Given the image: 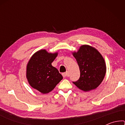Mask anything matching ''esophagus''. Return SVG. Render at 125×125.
Wrapping results in <instances>:
<instances>
[{"label":"esophagus","instance_id":"34e87169","mask_svg":"<svg viewBox=\"0 0 125 125\" xmlns=\"http://www.w3.org/2000/svg\"><path fill=\"white\" fill-rule=\"evenodd\" d=\"M68 72H65V73H62V75H63V77H68Z\"/></svg>","mask_w":125,"mask_h":125}]
</instances>
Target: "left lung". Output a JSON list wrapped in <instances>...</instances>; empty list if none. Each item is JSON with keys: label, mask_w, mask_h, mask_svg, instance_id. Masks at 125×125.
Wrapping results in <instances>:
<instances>
[{"label": "left lung", "mask_w": 125, "mask_h": 125, "mask_svg": "<svg viewBox=\"0 0 125 125\" xmlns=\"http://www.w3.org/2000/svg\"><path fill=\"white\" fill-rule=\"evenodd\" d=\"M80 69V78L73 83L84 92L96 89L105 77L106 67L104 59L98 50L89 45H82L73 53Z\"/></svg>", "instance_id": "8db88e82"}]
</instances>
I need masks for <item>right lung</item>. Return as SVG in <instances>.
<instances>
[{"label":"right lung","mask_w":125,"mask_h":125,"mask_svg":"<svg viewBox=\"0 0 125 125\" xmlns=\"http://www.w3.org/2000/svg\"><path fill=\"white\" fill-rule=\"evenodd\" d=\"M57 55V52L51 53L41 50L32 55L27 64L29 84L42 94L51 92L63 79L58 69L51 64Z\"/></svg>","instance_id":"1"}]
</instances>
